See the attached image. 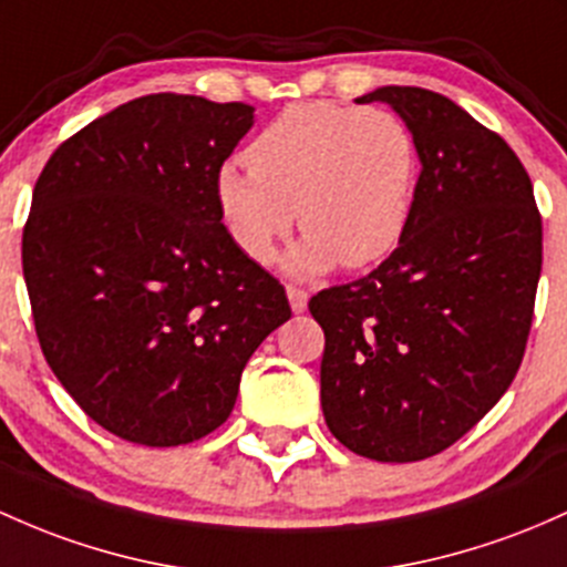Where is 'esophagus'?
<instances>
[{"label":"esophagus","instance_id":"esophagus-1","mask_svg":"<svg viewBox=\"0 0 567 567\" xmlns=\"http://www.w3.org/2000/svg\"><path fill=\"white\" fill-rule=\"evenodd\" d=\"M288 301H290V309H293L296 315L307 312V303H309V293L301 288H293V285H288Z\"/></svg>","mask_w":567,"mask_h":567}]
</instances>
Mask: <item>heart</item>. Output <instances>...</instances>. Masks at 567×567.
Segmentation results:
<instances>
[{
  "mask_svg": "<svg viewBox=\"0 0 567 567\" xmlns=\"http://www.w3.org/2000/svg\"><path fill=\"white\" fill-rule=\"evenodd\" d=\"M247 166L223 164L215 198L252 264H271L296 217L303 236L288 260L298 277L341 264L365 269L395 250L414 215L420 147L382 107L298 102L252 140Z\"/></svg>",
  "mask_w": 567,
  "mask_h": 567,
  "instance_id": "obj_1",
  "label": "heart"
}]
</instances>
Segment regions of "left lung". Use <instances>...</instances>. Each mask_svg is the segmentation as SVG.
Wrapping results in <instances>:
<instances>
[{"label": "left lung", "mask_w": 567, "mask_h": 567, "mask_svg": "<svg viewBox=\"0 0 567 567\" xmlns=\"http://www.w3.org/2000/svg\"><path fill=\"white\" fill-rule=\"evenodd\" d=\"M384 102L420 147L414 215L374 271L320 290V401L354 455L414 463L463 439L519 371L540 277V215L516 153L463 107L414 85Z\"/></svg>", "instance_id": "1"}]
</instances>
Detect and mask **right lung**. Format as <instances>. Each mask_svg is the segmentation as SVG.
Returning <instances> with one entry per match:
<instances>
[{"label": "right lung", "instance_id": "right-lung-1", "mask_svg": "<svg viewBox=\"0 0 567 567\" xmlns=\"http://www.w3.org/2000/svg\"><path fill=\"white\" fill-rule=\"evenodd\" d=\"M250 126V104L151 93L61 142L34 185L21 258L42 354L93 422L134 444L220 427L250 354L290 320L215 198Z\"/></svg>", "mask_w": 567, "mask_h": 567}]
</instances>
